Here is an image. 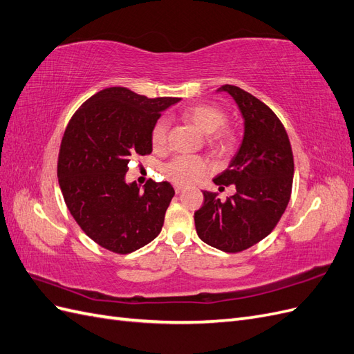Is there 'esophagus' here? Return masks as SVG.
<instances>
[{"label":"esophagus","mask_w":354,"mask_h":354,"mask_svg":"<svg viewBox=\"0 0 354 354\" xmlns=\"http://www.w3.org/2000/svg\"><path fill=\"white\" fill-rule=\"evenodd\" d=\"M183 189H185L183 186H178V185H177V186H174V190H176V194H177V195H178V194H181V192H183Z\"/></svg>","instance_id":"34e87169"}]
</instances>
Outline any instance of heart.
I'll use <instances>...</instances> for the list:
<instances>
[{
    "mask_svg": "<svg viewBox=\"0 0 354 354\" xmlns=\"http://www.w3.org/2000/svg\"><path fill=\"white\" fill-rule=\"evenodd\" d=\"M183 116L194 124L199 131L208 136V142L211 147L218 152H226L233 146L234 137L229 130H223V125L226 122V113L221 109L211 104H196L187 108L183 112ZM169 130L168 118L162 116L153 124L151 131V143L153 149L160 151L167 145ZM208 169L207 160L201 156H176L164 167L165 176L173 180L177 185H187L190 181L205 174Z\"/></svg>",
    "mask_w": 354,
    "mask_h": 354,
    "instance_id": "obj_1",
    "label": "heart"
}]
</instances>
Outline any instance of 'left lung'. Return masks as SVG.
<instances>
[{
  "label": "left lung",
  "mask_w": 354,
  "mask_h": 354,
  "mask_svg": "<svg viewBox=\"0 0 354 354\" xmlns=\"http://www.w3.org/2000/svg\"><path fill=\"white\" fill-rule=\"evenodd\" d=\"M238 104L243 137L236 155L212 181L220 189L234 185L226 201L203 190V205L195 212L198 236L224 252H239L269 234L291 198L294 158L288 134L273 111L234 85H223ZM224 189V187H223Z\"/></svg>",
  "instance_id": "1"
}]
</instances>
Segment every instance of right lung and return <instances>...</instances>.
Returning <instances> with one entry per match:
<instances>
[{
    "label": "right lung",
    "mask_w": 354,
    "mask_h": 354,
    "mask_svg": "<svg viewBox=\"0 0 354 354\" xmlns=\"http://www.w3.org/2000/svg\"><path fill=\"white\" fill-rule=\"evenodd\" d=\"M180 99H147L125 87L99 91L75 112L63 134L57 177L72 217L95 243L130 254L160 233L174 189L127 183L128 162L152 152L151 131Z\"/></svg>",
    "instance_id": "right-lung-1"
}]
</instances>
